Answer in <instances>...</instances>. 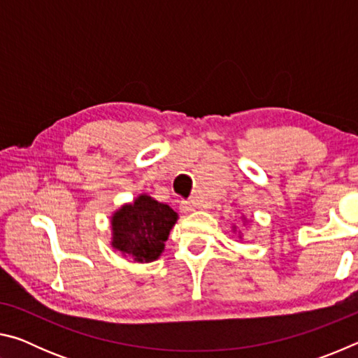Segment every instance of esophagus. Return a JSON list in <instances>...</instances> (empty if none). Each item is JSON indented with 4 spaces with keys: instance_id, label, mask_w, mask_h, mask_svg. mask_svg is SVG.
<instances>
[{
    "instance_id": "1",
    "label": "esophagus",
    "mask_w": 358,
    "mask_h": 358,
    "mask_svg": "<svg viewBox=\"0 0 358 358\" xmlns=\"http://www.w3.org/2000/svg\"><path fill=\"white\" fill-rule=\"evenodd\" d=\"M194 210V203L191 201H181L180 202V211L181 213H189Z\"/></svg>"
}]
</instances>
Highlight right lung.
I'll use <instances>...</instances> for the list:
<instances>
[{
    "instance_id": "add662e5",
    "label": "right lung",
    "mask_w": 358,
    "mask_h": 358,
    "mask_svg": "<svg viewBox=\"0 0 358 358\" xmlns=\"http://www.w3.org/2000/svg\"><path fill=\"white\" fill-rule=\"evenodd\" d=\"M178 215L166 203L138 196L112 216V246L136 262H153L164 251V241Z\"/></svg>"
}]
</instances>
